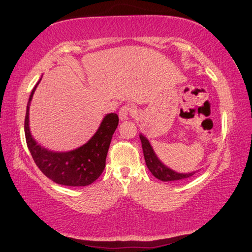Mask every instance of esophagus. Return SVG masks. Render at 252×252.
Listing matches in <instances>:
<instances>
[{
    "label": "esophagus",
    "instance_id": "esophagus-1",
    "mask_svg": "<svg viewBox=\"0 0 252 252\" xmlns=\"http://www.w3.org/2000/svg\"><path fill=\"white\" fill-rule=\"evenodd\" d=\"M134 112V110L132 106L130 105H123L122 108L120 109V111H119V117H120V120L125 121V120H127V119L130 118V116L132 113Z\"/></svg>",
    "mask_w": 252,
    "mask_h": 252
}]
</instances>
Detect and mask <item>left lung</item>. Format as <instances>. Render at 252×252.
I'll use <instances>...</instances> for the list:
<instances>
[{"label": "left lung", "mask_w": 252, "mask_h": 252, "mask_svg": "<svg viewBox=\"0 0 252 252\" xmlns=\"http://www.w3.org/2000/svg\"><path fill=\"white\" fill-rule=\"evenodd\" d=\"M140 140H141L142 144V150L144 160H146L147 167L150 170V172L155 176L157 179H159L161 181H177L182 180V179L190 178L191 176L197 171L192 172H177L173 169L169 168L168 165H165L159 158H158L157 153L153 150L150 141H149L146 135L140 133Z\"/></svg>", "instance_id": "8db88e82"}]
</instances>
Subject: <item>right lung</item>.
Returning a JSON list of instances; mask_svg holds the SVG:
<instances>
[{"label":"right lung","instance_id":"add662e5","mask_svg":"<svg viewBox=\"0 0 252 252\" xmlns=\"http://www.w3.org/2000/svg\"><path fill=\"white\" fill-rule=\"evenodd\" d=\"M40 80L30 94L24 121L25 139L35 164L46 177L62 186L84 187L101 176L112 135L119 125L117 113L105 114L99 127L87 143L70 151L49 150L35 141L30 130V104Z\"/></svg>","mask_w":252,"mask_h":252}]
</instances>
